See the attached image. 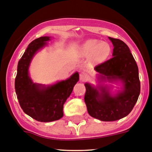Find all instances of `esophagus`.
<instances>
[{"instance_id": "1", "label": "esophagus", "mask_w": 152, "mask_h": 152, "mask_svg": "<svg viewBox=\"0 0 152 152\" xmlns=\"http://www.w3.org/2000/svg\"><path fill=\"white\" fill-rule=\"evenodd\" d=\"M79 79L82 82H85V81L88 80L89 79V75L86 72H82L79 75Z\"/></svg>"}]
</instances>
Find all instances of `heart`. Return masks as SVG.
I'll use <instances>...</instances> for the list:
<instances>
[{"mask_svg":"<svg viewBox=\"0 0 152 152\" xmlns=\"http://www.w3.org/2000/svg\"><path fill=\"white\" fill-rule=\"evenodd\" d=\"M80 52L85 56H91L95 62H102L110 55L111 46L106 42L97 39H89L82 45Z\"/></svg>","mask_w":152,"mask_h":152,"instance_id":"b5f03b06","label":"heart"}]
</instances>
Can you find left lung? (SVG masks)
<instances>
[{"mask_svg":"<svg viewBox=\"0 0 152 152\" xmlns=\"http://www.w3.org/2000/svg\"><path fill=\"white\" fill-rule=\"evenodd\" d=\"M114 46L113 58L94 67L102 80L121 81L123 90L112 96L106 86L94 88L86 83L85 102L91 117L113 121L127 116L135 106L140 93L138 66L127 44L109 37Z\"/></svg>","mask_w":152,"mask_h":152,"instance_id":"1","label":"left lung"}]
</instances>
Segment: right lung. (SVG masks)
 Masks as SVG:
<instances>
[{
	"instance_id": "1",
	"label": "right lung",
	"mask_w": 152,
	"mask_h": 152,
	"mask_svg": "<svg viewBox=\"0 0 152 152\" xmlns=\"http://www.w3.org/2000/svg\"><path fill=\"white\" fill-rule=\"evenodd\" d=\"M49 37H41L28 45L19 60L15 79V89L21 108L31 118L41 122H49L63 117L64 104L79 81L76 72L66 80L52 86L34 83L28 75V68L34 55L46 45Z\"/></svg>"
}]
</instances>
